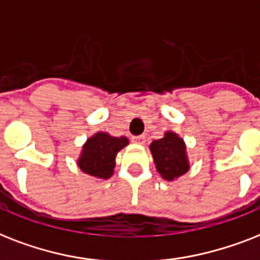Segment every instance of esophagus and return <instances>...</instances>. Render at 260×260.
Wrapping results in <instances>:
<instances>
[{
  "label": "esophagus",
  "instance_id": "1",
  "mask_svg": "<svg viewBox=\"0 0 260 260\" xmlns=\"http://www.w3.org/2000/svg\"><path fill=\"white\" fill-rule=\"evenodd\" d=\"M145 140H146V138H145V136L134 137V142L140 143V145H143V143H145Z\"/></svg>",
  "mask_w": 260,
  "mask_h": 260
}]
</instances>
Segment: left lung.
<instances>
[{"label": "left lung", "mask_w": 260, "mask_h": 260, "mask_svg": "<svg viewBox=\"0 0 260 260\" xmlns=\"http://www.w3.org/2000/svg\"><path fill=\"white\" fill-rule=\"evenodd\" d=\"M155 168L164 180L173 181L189 170L186 146L182 138L173 132H166L164 138L150 143Z\"/></svg>", "instance_id": "obj_1"}]
</instances>
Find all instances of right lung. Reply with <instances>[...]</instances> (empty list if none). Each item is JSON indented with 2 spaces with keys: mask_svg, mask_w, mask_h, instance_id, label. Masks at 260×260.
Instances as JSON below:
<instances>
[{
  "mask_svg": "<svg viewBox=\"0 0 260 260\" xmlns=\"http://www.w3.org/2000/svg\"><path fill=\"white\" fill-rule=\"evenodd\" d=\"M127 145L126 137H111L107 133H96L83 145L78 159L79 168L92 177L107 180L114 173L118 151Z\"/></svg>",
  "mask_w": 260,
  "mask_h": 260,
  "instance_id": "1",
  "label": "right lung"
}]
</instances>
